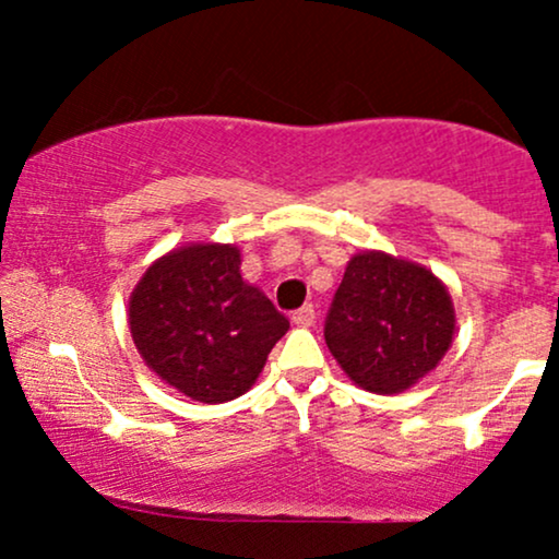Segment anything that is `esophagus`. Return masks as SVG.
I'll list each match as a JSON object with an SVG mask.
<instances>
[{
  "label": "esophagus",
  "instance_id": "34e87169",
  "mask_svg": "<svg viewBox=\"0 0 559 559\" xmlns=\"http://www.w3.org/2000/svg\"><path fill=\"white\" fill-rule=\"evenodd\" d=\"M292 323L299 325V329H307V325L316 323V307H312V305L299 307V310L292 316Z\"/></svg>",
  "mask_w": 559,
  "mask_h": 559
}]
</instances>
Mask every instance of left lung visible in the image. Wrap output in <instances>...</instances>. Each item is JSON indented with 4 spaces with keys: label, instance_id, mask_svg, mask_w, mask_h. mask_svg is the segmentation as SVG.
I'll return each instance as SVG.
<instances>
[{
    "label": "left lung",
    "instance_id": "8db88e82",
    "mask_svg": "<svg viewBox=\"0 0 559 559\" xmlns=\"http://www.w3.org/2000/svg\"><path fill=\"white\" fill-rule=\"evenodd\" d=\"M323 333L357 386L400 394L452 346V297L428 267L370 249L346 262Z\"/></svg>",
    "mask_w": 559,
    "mask_h": 559
}]
</instances>
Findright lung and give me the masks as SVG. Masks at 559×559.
<instances>
[{
	"instance_id": "obj_1",
	"label": "right lung",
	"mask_w": 559,
	"mask_h": 559,
	"mask_svg": "<svg viewBox=\"0 0 559 559\" xmlns=\"http://www.w3.org/2000/svg\"><path fill=\"white\" fill-rule=\"evenodd\" d=\"M128 325L144 362L204 404L252 389L288 331L273 301L241 278L234 243H189L152 262L128 301Z\"/></svg>"
}]
</instances>
